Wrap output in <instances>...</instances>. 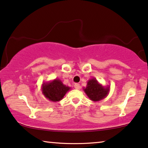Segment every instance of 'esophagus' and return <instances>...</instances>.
I'll return each mask as SVG.
<instances>
[{
	"label": "esophagus",
	"instance_id": "34e87169",
	"mask_svg": "<svg viewBox=\"0 0 148 148\" xmlns=\"http://www.w3.org/2000/svg\"><path fill=\"white\" fill-rule=\"evenodd\" d=\"M74 87L75 89H79V88H80V85L78 83H75L74 85Z\"/></svg>",
	"mask_w": 148,
	"mask_h": 148
}]
</instances>
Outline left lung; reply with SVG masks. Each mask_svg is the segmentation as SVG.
Wrapping results in <instances>:
<instances>
[{"mask_svg":"<svg viewBox=\"0 0 148 148\" xmlns=\"http://www.w3.org/2000/svg\"><path fill=\"white\" fill-rule=\"evenodd\" d=\"M83 90L90 100L97 102L105 99L108 96L110 91V86L104 87L99 83L96 78H92L87 81V86L83 88Z\"/></svg>","mask_w":148,"mask_h":148,"instance_id":"obj_1","label":"left lung"}]
</instances>
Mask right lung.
<instances>
[{
	"label": "right lung",
	"mask_w": 148,
	"mask_h": 148,
	"mask_svg": "<svg viewBox=\"0 0 148 148\" xmlns=\"http://www.w3.org/2000/svg\"><path fill=\"white\" fill-rule=\"evenodd\" d=\"M70 89L71 87L65 85L60 79L44 82L42 85V94L51 102L60 101Z\"/></svg>",
	"instance_id": "1"
}]
</instances>
